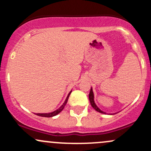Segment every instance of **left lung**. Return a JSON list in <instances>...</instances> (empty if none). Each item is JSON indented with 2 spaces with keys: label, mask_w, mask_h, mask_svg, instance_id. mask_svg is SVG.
<instances>
[{
  "label": "left lung",
  "mask_w": 151,
  "mask_h": 151,
  "mask_svg": "<svg viewBox=\"0 0 151 151\" xmlns=\"http://www.w3.org/2000/svg\"><path fill=\"white\" fill-rule=\"evenodd\" d=\"M89 100H90V102H91V106L93 107V109H95L97 112H101V113H105V112H103V111H101V109H100L96 105L95 102H94V96H93V93L92 88H91V91H90V93H89Z\"/></svg>",
  "instance_id": "1"
}]
</instances>
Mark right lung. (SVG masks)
<instances>
[{
    "label": "right lung",
    "mask_w": 151,
    "mask_h": 151,
    "mask_svg": "<svg viewBox=\"0 0 151 151\" xmlns=\"http://www.w3.org/2000/svg\"><path fill=\"white\" fill-rule=\"evenodd\" d=\"M71 91L69 93H68V96H67V98L66 99V100H65L64 103H63V104H62V106H60V108H58V109H56V110L53 111V112H50V113H37V114H36V115H39V116H41V117H47V118H50V117H53V116H55V115H58V113H60V112H61V111L63 109L64 106H66V103H67V101H68V97H69V95H70V94H71Z\"/></svg>",
    "instance_id": "right-lung-1"
}]
</instances>
